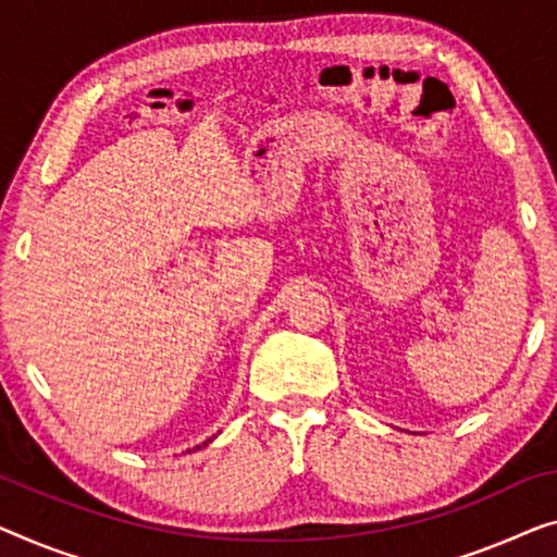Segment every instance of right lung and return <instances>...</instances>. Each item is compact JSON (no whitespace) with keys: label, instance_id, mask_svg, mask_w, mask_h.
Segmentation results:
<instances>
[{"label":"right lung","instance_id":"1","mask_svg":"<svg viewBox=\"0 0 557 557\" xmlns=\"http://www.w3.org/2000/svg\"><path fill=\"white\" fill-rule=\"evenodd\" d=\"M207 443H210V440H207ZM207 443H205V445H207ZM195 450H199V445H197V447H195Z\"/></svg>","mask_w":557,"mask_h":557}]
</instances>
